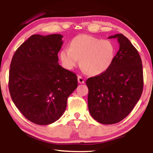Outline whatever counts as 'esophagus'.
Returning <instances> with one entry per match:
<instances>
[{
  "label": "esophagus",
  "instance_id": "1",
  "mask_svg": "<svg viewBox=\"0 0 153 153\" xmlns=\"http://www.w3.org/2000/svg\"><path fill=\"white\" fill-rule=\"evenodd\" d=\"M84 80H85V79H83L82 76H78V82L79 83H84V82H85Z\"/></svg>",
  "mask_w": 153,
  "mask_h": 153
}]
</instances>
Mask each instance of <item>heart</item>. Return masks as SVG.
I'll return each instance as SVG.
<instances>
[{
	"label": "heart",
	"mask_w": 153,
	"mask_h": 153,
	"mask_svg": "<svg viewBox=\"0 0 153 153\" xmlns=\"http://www.w3.org/2000/svg\"><path fill=\"white\" fill-rule=\"evenodd\" d=\"M116 56L114 44L108 39H102L88 35H79L70 43L69 49L60 53L62 65L72 70L80 64L85 72L93 76L106 72L112 65Z\"/></svg>",
	"instance_id": "b5f03b06"
}]
</instances>
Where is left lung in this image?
I'll return each mask as SVG.
<instances>
[{"mask_svg":"<svg viewBox=\"0 0 153 153\" xmlns=\"http://www.w3.org/2000/svg\"><path fill=\"white\" fill-rule=\"evenodd\" d=\"M108 38H116L120 45L112 65L104 74L86 81L90 114L104 125L115 124L128 116L143 88V65L136 48L123 34Z\"/></svg>","mask_w":153,"mask_h":153,"instance_id":"obj_1","label":"left lung"}]
</instances>
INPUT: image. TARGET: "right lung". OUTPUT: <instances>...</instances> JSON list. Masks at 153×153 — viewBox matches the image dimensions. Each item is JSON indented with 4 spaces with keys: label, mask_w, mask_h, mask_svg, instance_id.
Segmentation results:
<instances>
[{
    "label": "right lung",
    "mask_w": 153,
    "mask_h": 153,
    "mask_svg": "<svg viewBox=\"0 0 153 153\" xmlns=\"http://www.w3.org/2000/svg\"><path fill=\"white\" fill-rule=\"evenodd\" d=\"M62 35H33L16 49L10 67L9 91L16 108L35 124L58 120L77 88L76 75L58 63Z\"/></svg>",
    "instance_id": "add662e5"
}]
</instances>
